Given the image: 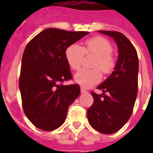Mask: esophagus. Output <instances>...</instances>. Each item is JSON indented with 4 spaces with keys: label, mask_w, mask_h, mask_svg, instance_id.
Instances as JSON below:
<instances>
[{
    "label": "esophagus",
    "mask_w": 153,
    "mask_h": 153,
    "mask_svg": "<svg viewBox=\"0 0 153 153\" xmlns=\"http://www.w3.org/2000/svg\"><path fill=\"white\" fill-rule=\"evenodd\" d=\"M81 93L82 94H86V93H87V91H86V90L83 88V87H81Z\"/></svg>",
    "instance_id": "esophagus-1"
}]
</instances>
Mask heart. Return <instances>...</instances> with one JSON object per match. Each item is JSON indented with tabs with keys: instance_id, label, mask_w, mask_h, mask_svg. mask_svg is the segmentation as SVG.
Instances as JSON below:
<instances>
[{
	"instance_id": "heart-1",
	"label": "heart",
	"mask_w": 153,
	"mask_h": 153,
	"mask_svg": "<svg viewBox=\"0 0 153 153\" xmlns=\"http://www.w3.org/2000/svg\"><path fill=\"white\" fill-rule=\"evenodd\" d=\"M112 46L106 39L96 36L87 39L83 47L72 44L65 50V59L71 69L77 71L81 67L84 55H96L91 67L94 69H82L74 75V81L84 88H90L98 83L102 79V74H109L115 65L111 55Z\"/></svg>"
}]
</instances>
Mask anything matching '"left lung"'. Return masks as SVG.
I'll return each instance as SVG.
<instances>
[{
    "label": "left lung",
    "mask_w": 153,
    "mask_h": 153,
    "mask_svg": "<svg viewBox=\"0 0 153 153\" xmlns=\"http://www.w3.org/2000/svg\"><path fill=\"white\" fill-rule=\"evenodd\" d=\"M98 32L114 39L118 58L114 71L97 87L102 90V94L91 92L94 103L87 110V117L95 130L111 134L121 129L133 113L137 95L139 62L135 48L126 36L114 31Z\"/></svg>",
    "instance_id": "1"
}]
</instances>
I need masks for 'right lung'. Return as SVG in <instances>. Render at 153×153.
<instances>
[{
    "instance_id": "right-lung-1",
    "label": "right lung",
    "mask_w": 153,
    "mask_h": 153,
    "mask_svg": "<svg viewBox=\"0 0 153 153\" xmlns=\"http://www.w3.org/2000/svg\"><path fill=\"white\" fill-rule=\"evenodd\" d=\"M88 34L49 27L25 48L19 87L25 115L39 129L52 131L62 126L80 94L78 84H62L72 79L65 50Z\"/></svg>"
}]
</instances>
